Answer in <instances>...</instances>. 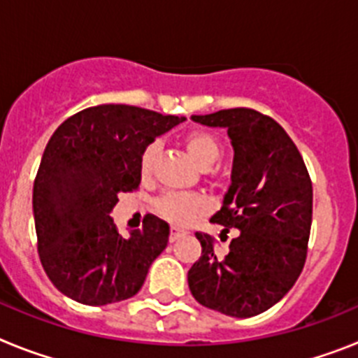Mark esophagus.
Instances as JSON below:
<instances>
[{
  "mask_svg": "<svg viewBox=\"0 0 358 358\" xmlns=\"http://www.w3.org/2000/svg\"><path fill=\"white\" fill-rule=\"evenodd\" d=\"M188 235L185 229H177V227H172V231H170V242H176V240L179 238H185V236Z\"/></svg>",
  "mask_w": 358,
  "mask_h": 358,
  "instance_id": "34e87169",
  "label": "esophagus"
}]
</instances>
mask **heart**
I'll use <instances>...</instances> for the list:
<instances>
[{"instance_id": "b5f03b06", "label": "heart", "mask_w": 358, "mask_h": 358, "mask_svg": "<svg viewBox=\"0 0 358 358\" xmlns=\"http://www.w3.org/2000/svg\"><path fill=\"white\" fill-rule=\"evenodd\" d=\"M186 150L201 166H211L222 156V147L215 136L204 131H194L185 138ZM159 152V143L152 141L141 154L140 170L143 176H148L154 166V161ZM156 210L161 217L176 226H186L197 217L199 213L208 210V201L199 194H182V192H166L156 201Z\"/></svg>"}]
</instances>
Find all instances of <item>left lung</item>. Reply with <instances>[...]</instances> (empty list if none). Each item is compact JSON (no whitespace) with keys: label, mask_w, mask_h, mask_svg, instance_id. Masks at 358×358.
I'll use <instances>...</instances> for the list:
<instances>
[{"label":"left lung","mask_w":358,"mask_h":358,"mask_svg":"<svg viewBox=\"0 0 358 358\" xmlns=\"http://www.w3.org/2000/svg\"><path fill=\"white\" fill-rule=\"evenodd\" d=\"M192 120L227 129L233 147L231 185L211 220L238 229L224 258L213 238L195 233L202 255L188 287L202 306L252 317L294 287L306 260L312 226V181L301 154L280 123L255 109L217 110Z\"/></svg>","instance_id":"1"}]
</instances>
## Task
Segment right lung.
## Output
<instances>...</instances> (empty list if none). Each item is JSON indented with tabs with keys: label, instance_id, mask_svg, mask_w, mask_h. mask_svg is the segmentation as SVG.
Returning a JSON list of instances; mask_svg holds the SVG:
<instances>
[{
	"label": "right lung",
	"instance_id": "add662e5",
	"mask_svg": "<svg viewBox=\"0 0 358 358\" xmlns=\"http://www.w3.org/2000/svg\"><path fill=\"white\" fill-rule=\"evenodd\" d=\"M122 103L84 109L59 125L34 182L37 251L64 296L102 306L129 299L169 243L170 226L147 215L123 238L110 211L122 192L140 186V159L157 136L185 122Z\"/></svg>",
	"mask_w": 358,
	"mask_h": 358
}]
</instances>
